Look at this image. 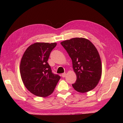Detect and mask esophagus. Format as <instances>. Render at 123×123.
Masks as SVG:
<instances>
[{"instance_id":"esophagus-1","label":"esophagus","mask_w":123,"mask_h":123,"mask_svg":"<svg viewBox=\"0 0 123 123\" xmlns=\"http://www.w3.org/2000/svg\"><path fill=\"white\" fill-rule=\"evenodd\" d=\"M61 75H62V77L64 78V77H66V73H63V74H61Z\"/></svg>"}]
</instances>
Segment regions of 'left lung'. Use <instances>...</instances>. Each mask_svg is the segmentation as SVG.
I'll return each mask as SVG.
<instances>
[{
  "label": "left lung",
  "instance_id": "1",
  "mask_svg": "<svg viewBox=\"0 0 123 123\" xmlns=\"http://www.w3.org/2000/svg\"><path fill=\"white\" fill-rule=\"evenodd\" d=\"M72 61L77 75L72 87L78 92L85 93L95 88L100 80L102 65L97 49L88 39L75 37L61 42Z\"/></svg>",
  "mask_w": 123,
  "mask_h": 123
}]
</instances>
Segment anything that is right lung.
Returning a JSON list of instances; mask_svg holds the SVG:
<instances>
[{
  "label": "right lung",
  "instance_id": "1",
  "mask_svg": "<svg viewBox=\"0 0 123 123\" xmlns=\"http://www.w3.org/2000/svg\"><path fill=\"white\" fill-rule=\"evenodd\" d=\"M56 43H35L26 49L20 61V73L25 87L35 96L46 97L53 92L61 78L53 74L48 60Z\"/></svg>",
  "mask_w": 123,
  "mask_h": 123
}]
</instances>
